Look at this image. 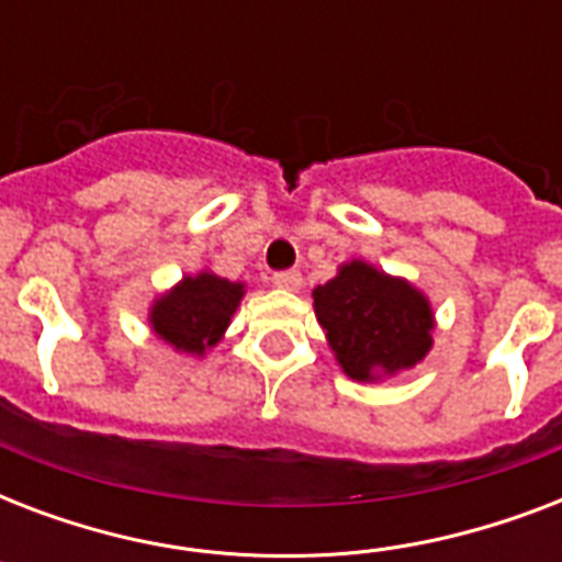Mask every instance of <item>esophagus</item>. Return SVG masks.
I'll list each match as a JSON object with an SVG mask.
<instances>
[{"label":"esophagus","instance_id":"esophagus-1","mask_svg":"<svg viewBox=\"0 0 562 562\" xmlns=\"http://www.w3.org/2000/svg\"><path fill=\"white\" fill-rule=\"evenodd\" d=\"M271 280L277 289H285V291H297L300 285H303V277H300V271H277Z\"/></svg>","mask_w":562,"mask_h":562}]
</instances>
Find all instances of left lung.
I'll use <instances>...</instances> for the list:
<instances>
[{
  "mask_svg": "<svg viewBox=\"0 0 562 562\" xmlns=\"http://www.w3.org/2000/svg\"><path fill=\"white\" fill-rule=\"evenodd\" d=\"M312 297L335 359L356 382L414 368L431 347L428 300L373 265L359 259L341 265L338 277L317 285Z\"/></svg>",
  "mask_w": 562,
  "mask_h": 562,
  "instance_id": "left-lung-1",
  "label": "left lung"
}]
</instances>
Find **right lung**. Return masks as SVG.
Wrapping results in <instances>:
<instances>
[{
  "label": "right lung",
  "mask_w": 562,
  "mask_h": 562,
  "mask_svg": "<svg viewBox=\"0 0 562 562\" xmlns=\"http://www.w3.org/2000/svg\"><path fill=\"white\" fill-rule=\"evenodd\" d=\"M241 294H245L241 282L221 280L210 271L187 277L178 289H171L166 297L154 303V333L175 350L203 356L206 347L221 341Z\"/></svg>",
  "instance_id": "right-lung-1"
}]
</instances>
